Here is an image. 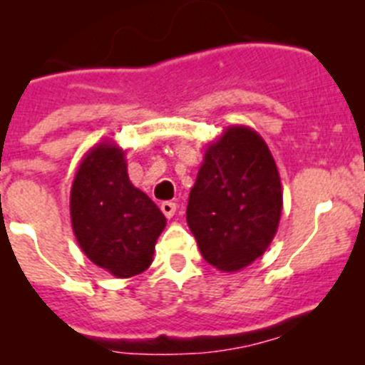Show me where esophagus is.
<instances>
[{"label":"esophagus","instance_id":"34e87169","mask_svg":"<svg viewBox=\"0 0 365 365\" xmlns=\"http://www.w3.org/2000/svg\"><path fill=\"white\" fill-rule=\"evenodd\" d=\"M160 210H163V213L166 215V219H172L177 212V205L175 202H172V200H166V202H163V205H160Z\"/></svg>","mask_w":365,"mask_h":365}]
</instances>
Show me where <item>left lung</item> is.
I'll return each mask as SVG.
<instances>
[{
  "instance_id": "8db88e82",
  "label": "left lung",
  "mask_w": 365,
  "mask_h": 365,
  "mask_svg": "<svg viewBox=\"0 0 365 365\" xmlns=\"http://www.w3.org/2000/svg\"><path fill=\"white\" fill-rule=\"evenodd\" d=\"M282 213V185L266 141L232 125L206 148L190 192L186 220L206 262L239 272L272 244Z\"/></svg>"
}]
</instances>
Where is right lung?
<instances>
[{"label": "right lung", "instance_id": "add662e5", "mask_svg": "<svg viewBox=\"0 0 365 365\" xmlns=\"http://www.w3.org/2000/svg\"><path fill=\"white\" fill-rule=\"evenodd\" d=\"M70 219L83 253L119 279L148 269L166 226L155 202L132 185L125 150L113 141L92 146L79 163Z\"/></svg>", "mask_w": 365, "mask_h": 365}]
</instances>
